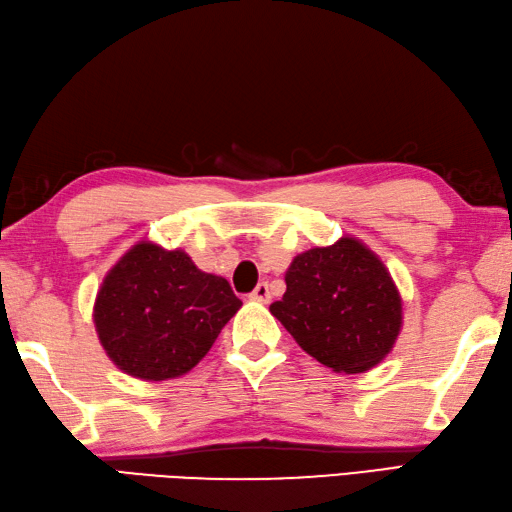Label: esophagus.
Masks as SVG:
<instances>
[{"label": "esophagus", "instance_id": "obj_1", "mask_svg": "<svg viewBox=\"0 0 512 512\" xmlns=\"http://www.w3.org/2000/svg\"><path fill=\"white\" fill-rule=\"evenodd\" d=\"M250 300L262 302V304H266L268 300H271V291H268V284H266V282H259V284L255 286V291L250 293Z\"/></svg>", "mask_w": 512, "mask_h": 512}]
</instances>
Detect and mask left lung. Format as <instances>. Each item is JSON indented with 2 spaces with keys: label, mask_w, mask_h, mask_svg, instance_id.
<instances>
[{
  "label": "left lung",
  "mask_w": 512,
  "mask_h": 512,
  "mask_svg": "<svg viewBox=\"0 0 512 512\" xmlns=\"http://www.w3.org/2000/svg\"><path fill=\"white\" fill-rule=\"evenodd\" d=\"M271 313L309 356L345 374L378 365L403 320L387 268L351 237L297 255L286 271V293Z\"/></svg>",
  "instance_id": "obj_1"
}]
</instances>
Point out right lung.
I'll return each instance as SVG.
<instances>
[{"mask_svg": "<svg viewBox=\"0 0 512 512\" xmlns=\"http://www.w3.org/2000/svg\"><path fill=\"white\" fill-rule=\"evenodd\" d=\"M239 306L224 277L199 271L181 250L138 244L102 282L94 320L125 374L165 380L197 365Z\"/></svg>", "mask_w": 512, "mask_h": 512, "instance_id": "add662e5", "label": "right lung"}]
</instances>
